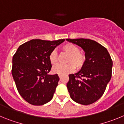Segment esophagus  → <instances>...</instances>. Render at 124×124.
<instances>
[{"instance_id":"esophagus-1","label":"esophagus","mask_w":124,"mask_h":124,"mask_svg":"<svg viewBox=\"0 0 124 124\" xmlns=\"http://www.w3.org/2000/svg\"><path fill=\"white\" fill-rule=\"evenodd\" d=\"M58 76H59V78H60V79H61L62 78H63V76L61 75V74H59Z\"/></svg>"}]
</instances>
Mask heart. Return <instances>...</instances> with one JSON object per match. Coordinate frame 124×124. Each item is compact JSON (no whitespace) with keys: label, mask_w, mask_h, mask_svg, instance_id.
Returning a JSON list of instances; mask_svg holds the SVG:
<instances>
[{"label":"heart","mask_w":124,"mask_h":124,"mask_svg":"<svg viewBox=\"0 0 124 124\" xmlns=\"http://www.w3.org/2000/svg\"><path fill=\"white\" fill-rule=\"evenodd\" d=\"M63 52L69 54L66 64H58L53 66V72L61 75H66L72 73L75 70H80L83 67L86 60V56L84 53L79 51V48L73 43H66L61 47ZM48 59L51 64H54L58 61V54L55 50L50 53Z\"/></svg>","instance_id":"b5f03b06"}]
</instances>
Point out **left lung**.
I'll return each mask as SVG.
<instances>
[{"instance_id": "obj_1", "label": "left lung", "mask_w": 124, "mask_h": 124, "mask_svg": "<svg viewBox=\"0 0 124 124\" xmlns=\"http://www.w3.org/2000/svg\"><path fill=\"white\" fill-rule=\"evenodd\" d=\"M81 47L86 60L81 70L69 75L67 88L76 102L91 104L102 96L112 76V60L105 47L94 40L85 38L66 39Z\"/></svg>"}]
</instances>
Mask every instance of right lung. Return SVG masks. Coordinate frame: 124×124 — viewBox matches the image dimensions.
Returning <instances> with one entry per match:
<instances>
[{"label":"right lung","mask_w":124,"mask_h":124,"mask_svg":"<svg viewBox=\"0 0 124 124\" xmlns=\"http://www.w3.org/2000/svg\"><path fill=\"white\" fill-rule=\"evenodd\" d=\"M64 39L31 40L18 47L13 56L12 74L20 96L30 104L41 106L52 99L59 78L50 75L48 55Z\"/></svg>","instance_id":"1"}]
</instances>
